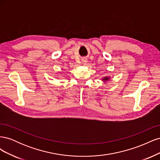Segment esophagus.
<instances>
[{"label":"esophagus","instance_id":"obj_1","mask_svg":"<svg viewBox=\"0 0 160 160\" xmlns=\"http://www.w3.org/2000/svg\"><path fill=\"white\" fill-rule=\"evenodd\" d=\"M87 62H88V59H85H85H82V63H83V64L85 65V63H87Z\"/></svg>","mask_w":160,"mask_h":160}]
</instances>
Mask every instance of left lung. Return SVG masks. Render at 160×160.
Listing matches in <instances>:
<instances>
[{
  "label": "left lung",
  "instance_id": "left-lung-1",
  "mask_svg": "<svg viewBox=\"0 0 160 160\" xmlns=\"http://www.w3.org/2000/svg\"><path fill=\"white\" fill-rule=\"evenodd\" d=\"M109 79V77H104V78L103 79V81H108Z\"/></svg>",
  "mask_w": 160,
  "mask_h": 160
}]
</instances>
